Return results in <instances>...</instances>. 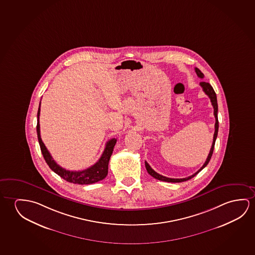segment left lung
Instances as JSON below:
<instances>
[{
    "instance_id": "left-lung-1",
    "label": "left lung",
    "mask_w": 255,
    "mask_h": 255,
    "mask_svg": "<svg viewBox=\"0 0 255 255\" xmlns=\"http://www.w3.org/2000/svg\"><path fill=\"white\" fill-rule=\"evenodd\" d=\"M195 72H196L197 76L200 78V79H203L204 74L201 72V71L198 69V68H195ZM200 86L202 87V89H203L204 93L208 95L209 99H210V101L212 102V105H213V108H214V115H215V118H216V125H215V133H214V139H213V144H212L211 149H210V152L208 153V158H207V160L205 161V163H204L203 166L200 168L196 173H194L193 175L192 176H188V177H184V178H169V177H166V176H161L160 174H158V173L155 172L154 170H153L151 167H150V165L145 161V169L147 170V172H148L149 175H151V176L154 177L155 179H158V180L164 181V182H170V183H180V182H184V181L189 180V179H191L192 178L193 176H196L198 173L201 171L202 169L208 164V162L210 161V159H211L212 154H213V152H214V147H215V143H216V137H217V134H218V128H219V122H218V116H217V112H218V105H217V99H216V94L215 93V91L213 89V87H212L211 85L208 82H205V81H202V82L200 83Z\"/></svg>"
}]
</instances>
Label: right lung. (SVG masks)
I'll return each mask as SVG.
<instances>
[{"label": "right lung", "instance_id": "add662e5", "mask_svg": "<svg viewBox=\"0 0 255 255\" xmlns=\"http://www.w3.org/2000/svg\"><path fill=\"white\" fill-rule=\"evenodd\" d=\"M39 112H40V103H39V110L37 114V135L39 140V146L41 153L43 154L44 159L47 162L49 168L56 173L58 176H61L64 180L68 181L72 184H90L97 183L99 181L102 180L108 175L109 169V161L110 156L113 153L114 146L117 143V138H111L107 142L105 149L102 153V156L99 159V161L89 167L88 169H84L81 171H71L67 169H63L60 167L55 160L52 158L51 154L47 151V147L44 145L43 142L40 137V130H39Z\"/></svg>", "mask_w": 255, "mask_h": 255}]
</instances>
